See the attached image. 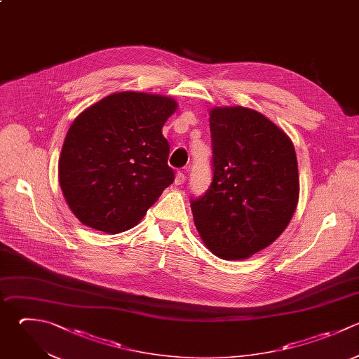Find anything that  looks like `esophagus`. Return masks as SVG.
Wrapping results in <instances>:
<instances>
[{"label": "esophagus", "mask_w": 359, "mask_h": 359, "mask_svg": "<svg viewBox=\"0 0 359 359\" xmlns=\"http://www.w3.org/2000/svg\"><path fill=\"white\" fill-rule=\"evenodd\" d=\"M174 182H175V185H182L185 182V175L182 172H177Z\"/></svg>", "instance_id": "1"}]
</instances>
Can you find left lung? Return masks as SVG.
<instances>
[{
  "instance_id": "8db88e82",
  "label": "left lung",
  "mask_w": 359,
  "mask_h": 359,
  "mask_svg": "<svg viewBox=\"0 0 359 359\" xmlns=\"http://www.w3.org/2000/svg\"><path fill=\"white\" fill-rule=\"evenodd\" d=\"M209 125L212 182L191 209L215 255L243 259L289 224L299 199L296 153L275 123L248 108H213Z\"/></svg>"
}]
</instances>
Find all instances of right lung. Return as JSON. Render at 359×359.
I'll use <instances>...</instances> for the list:
<instances>
[{
	"label": "right lung",
	"mask_w": 359,
	"mask_h": 359,
	"mask_svg": "<svg viewBox=\"0 0 359 359\" xmlns=\"http://www.w3.org/2000/svg\"><path fill=\"white\" fill-rule=\"evenodd\" d=\"M175 109L168 97L128 91L105 97L76 118L62 149L59 181L81 223L112 234L126 231L174 182L161 129Z\"/></svg>",
	"instance_id": "obj_1"
}]
</instances>
